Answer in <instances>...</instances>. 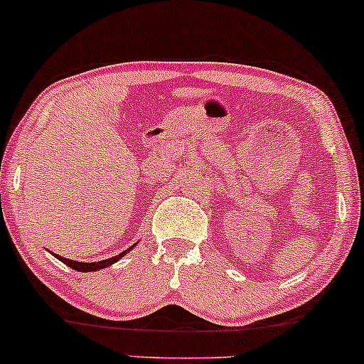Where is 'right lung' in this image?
Masks as SVG:
<instances>
[{
  "label": "right lung",
  "mask_w": 364,
  "mask_h": 364,
  "mask_svg": "<svg viewBox=\"0 0 364 364\" xmlns=\"http://www.w3.org/2000/svg\"><path fill=\"white\" fill-rule=\"evenodd\" d=\"M127 251H130V249H127ZM127 251L120 252V255L113 256V258H108V259H103V261H96V263H80V261H73V259L63 258V256H58V255H55V256L60 261H63L65 264H68V267L73 268V270H77V272H96V270H101V268H106V267H109V264H113L115 261L120 259L122 256L127 255Z\"/></svg>",
  "instance_id": "1"
}]
</instances>
